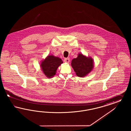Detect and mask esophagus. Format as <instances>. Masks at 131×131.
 Here are the masks:
<instances>
[{"label":"esophagus","mask_w":131,"mask_h":131,"mask_svg":"<svg viewBox=\"0 0 131 131\" xmlns=\"http://www.w3.org/2000/svg\"><path fill=\"white\" fill-rule=\"evenodd\" d=\"M64 62H65V63H68L70 62V59H69V58H66V59H65L64 60Z\"/></svg>","instance_id":"1"}]
</instances>
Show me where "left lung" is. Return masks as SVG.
<instances>
[{
    "label": "left lung",
    "mask_w": 131,
    "mask_h": 131,
    "mask_svg": "<svg viewBox=\"0 0 131 131\" xmlns=\"http://www.w3.org/2000/svg\"><path fill=\"white\" fill-rule=\"evenodd\" d=\"M94 62L91 57H86L82 53H79L76 58L71 60V66L76 75L84 77L91 72L94 67Z\"/></svg>",
    "instance_id": "1"
}]
</instances>
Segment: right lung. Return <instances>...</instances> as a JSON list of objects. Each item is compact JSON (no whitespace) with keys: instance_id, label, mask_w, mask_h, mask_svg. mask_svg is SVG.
I'll use <instances>...</instances> for the list:
<instances>
[{"instance_id":"right-lung-1","label":"right lung","mask_w":131,"mask_h":131,"mask_svg":"<svg viewBox=\"0 0 131 131\" xmlns=\"http://www.w3.org/2000/svg\"><path fill=\"white\" fill-rule=\"evenodd\" d=\"M62 63L60 58L51 55L41 61L40 67L45 76L48 78H51L55 75L58 68Z\"/></svg>"}]
</instances>
